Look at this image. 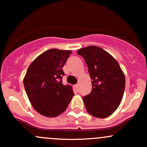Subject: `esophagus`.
Returning <instances> with one entry per match:
<instances>
[{
    "label": "esophagus",
    "instance_id": "34e87169",
    "mask_svg": "<svg viewBox=\"0 0 147 147\" xmlns=\"http://www.w3.org/2000/svg\"><path fill=\"white\" fill-rule=\"evenodd\" d=\"M75 88L76 89V90H78V84L75 85Z\"/></svg>",
    "mask_w": 147,
    "mask_h": 147
}]
</instances>
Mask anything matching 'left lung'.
<instances>
[{"label":"left lung","mask_w":147,"mask_h":147,"mask_svg":"<svg viewBox=\"0 0 147 147\" xmlns=\"http://www.w3.org/2000/svg\"><path fill=\"white\" fill-rule=\"evenodd\" d=\"M77 54L88 68L92 90L83 98L88 113L105 118L119 107L125 88V77L118 62L108 52L97 46L81 48Z\"/></svg>","instance_id":"1"}]
</instances>
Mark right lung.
Here are the masks:
<instances>
[{
    "label": "right lung",
    "instance_id": "obj_1",
    "mask_svg": "<svg viewBox=\"0 0 147 147\" xmlns=\"http://www.w3.org/2000/svg\"><path fill=\"white\" fill-rule=\"evenodd\" d=\"M70 50L51 49L37 57L28 67L23 79L25 91L34 110L48 117L63 113L74 96L71 86H64L63 65Z\"/></svg>",
    "mask_w": 147,
    "mask_h": 147
}]
</instances>
